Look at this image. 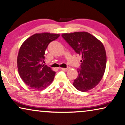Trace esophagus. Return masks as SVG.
Returning a JSON list of instances; mask_svg holds the SVG:
<instances>
[{"label":"esophagus","instance_id":"34e87169","mask_svg":"<svg viewBox=\"0 0 125 125\" xmlns=\"http://www.w3.org/2000/svg\"><path fill=\"white\" fill-rule=\"evenodd\" d=\"M61 69L63 70V71H67L68 69H70V67H67V68H61Z\"/></svg>","mask_w":125,"mask_h":125}]
</instances>
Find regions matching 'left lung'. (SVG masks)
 <instances>
[{"mask_svg":"<svg viewBox=\"0 0 125 125\" xmlns=\"http://www.w3.org/2000/svg\"><path fill=\"white\" fill-rule=\"evenodd\" d=\"M62 36L82 57L78 76L73 85L82 92L93 89L102 79L106 68V54L103 43L86 31L63 33Z\"/></svg>","mask_w":125,"mask_h":125,"instance_id":"left-lung-1","label":"left lung"}]
</instances>
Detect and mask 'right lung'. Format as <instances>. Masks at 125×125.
I'll list each match as a JSON object with an SVG mask.
<instances>
[{
	"instance_id": "add662e5",
	"label": "right lung",
	"mask_w": 125,
	"mask_h": 125,
	"mask_svg": "<svg viewBox=\"0 0 125 125\" xmlns=\"http://www.w3.org/2000/svg\"><path fill=\"white\" fill-rule=\"evenodd\" d=\"M59 36L55 33H36L21 46L17 59L18 72L22 81L31 88L42 90L53 81L55 72L42 62L49 43Z\"/></svg>"
}]
</instances>
